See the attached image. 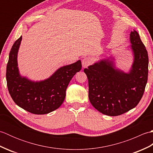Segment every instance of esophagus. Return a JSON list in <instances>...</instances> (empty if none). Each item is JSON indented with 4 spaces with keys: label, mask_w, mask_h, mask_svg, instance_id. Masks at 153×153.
Segmentation results:
<instances>
[{
    "label": "esophagus",
    "mask_w": 153,
    "mask_h": 153,
    "mask_svg": "<svg viewBox=\"0 0 153 153\" xmlns=\"http://www.w3.org/2000/svg\"><path fill=\"white\" fill-rule=\"evenodd\" d=\"M82 66L83 68L87 67L92 63V58L91 57H85L83 58L82 60Z\"/></svg>",
    "instance_id": "esophagus-1"
}]
</instances>
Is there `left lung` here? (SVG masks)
<instances>
[{
  "mask_svg": "<svg viewBox=\"0 0 153 153\" xmlns=\"http://www.w3.org/2000/svg\"><path fill=\"white\" fill-rule=\"evenodd\" d=\"M129 40L134 59L129 73L116 69L109 59L84 69L90 102L103 114L116 116L128 112L143 95L148 79V53L137 31L131 32Z\"/></svg>",
  "mask_w": 153,
  "mask_h": 153,
  "instance_id": "obj_1",
  "label": "left lung"
}]
</instances>
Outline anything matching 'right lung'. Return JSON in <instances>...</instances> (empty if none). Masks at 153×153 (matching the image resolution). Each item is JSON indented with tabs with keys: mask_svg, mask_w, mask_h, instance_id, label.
<instances>
[{
	"mask_svg": "<svg viewBox=\"0 0 153 153\" xmlns=\"http://www.w3.org/2000/svg\"><path fill=\"white\" fill-rule=\"evenodd\" d=\"M22 39L21 36L15 41L9 54L6 74L9 93L16 105L29 112L50 113L64 102L68 84L82 69V62L78 60L60 68L47 79L32 82L19 73L17 55Z\"/></svg>",
	"mask_w": 153,
	"mask_h": 153,
	"instance_id": "obj_1",
	"label": "right lung"
}]
</instances>
